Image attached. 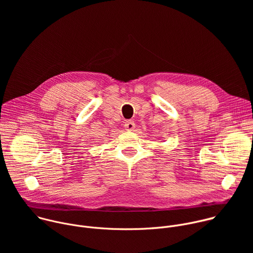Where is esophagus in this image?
I'll return each instance as SVG.
<instances>
[{
    "instance_id": "esophagus-1",
    "label": "esophagus",
    "mask_w": 253,
    "mask_h": 253,
    "mask_svg": "<svg viewBox=\"0 0 253 253\" xmlns=\"http://www.w3.org/2000/svg\"><path fill=\"white\" fill-rule=\"evenodd\" d=\"M124 127L128 131H133V129L135 128V123L132 120H127L124 124Z\"/></svg>"
}]
</instances>
